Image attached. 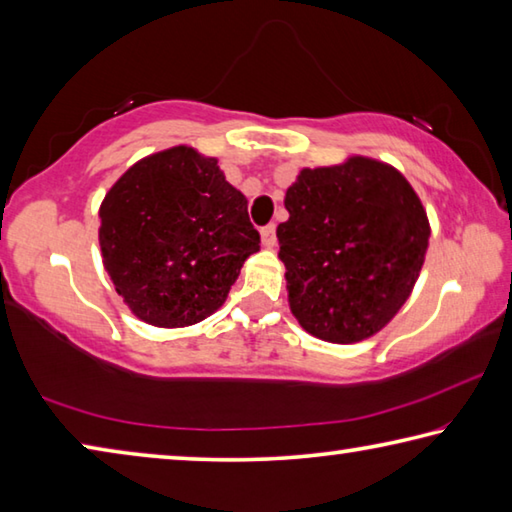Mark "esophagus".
Wrapping results in <instances>:
<instances>
[{
  "label": "esophagus",
  "instance_id": "1",
  "mask_svg": "<svg viewBox=\"0 0 512 512\" xmlns=\"http://www.w3.org/2000/svg\"><path fill=\"white\" fill-rule=\"evenodd\" d=\"M259 235H262V244H264L266 248H275V241H277V237H275V225H266V228L259 230Z\"/></svg>",
  "mask_w": 512,
  "mask_h": 512
}]
</instances>
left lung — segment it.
Returning <instances> with one entry per match:
<instances>
[{
    "label": "left lung",
    "mask_w": 512,
    "mask_h": 512,
    "mask_svg": "<svg viewBox=\"0 0 512 512\" xmlns=\"http://www.w3.org/2000/svg\"><path fill=\"white\" fill-rule=\"evenodd\" d=\"M277 225L291 314L311 336L359 343L409 300L429 246L422 201L391 164L352 155L302 169Z\"/></svg>",
    "instance_id": "1"
}]
</instances>
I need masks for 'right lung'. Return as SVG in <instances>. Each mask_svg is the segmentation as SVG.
<instances>
[{"instance_id": "right-lung-1", "label": "right lung", "mask_w": 512, "mask_h": 512, "mask_svg": "<svg viewBox=\"0 0 512 512\" xmlns=\"http://www.w3.org/2000/svg\"><path fill=\"white\" fill-rule=\"evenodd\" d=\"M103 266L128 309L155 327L214 314L259 250L248 201L192 146L146 155L99 207Z\"/></svg>"}]
</instances>
